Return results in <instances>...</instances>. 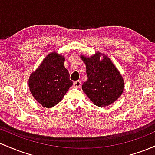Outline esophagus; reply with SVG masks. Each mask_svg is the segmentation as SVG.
Segmentation results:
<instances>
[{
	"label": "esophagus",
	"mask_w": 155,
	"mask_h": 155,
	"mask_svg": "<svg viewBox=\"0 0 155 155\" xmlns=\"http://www.w3.org/2000/svg\"><path fill=\"white\" fill-rule=\"evenodd\" d=\"M74 87L75 88H79V87H81V81H79V80H77V81H75L74 82Z\"/></svg>",
	"instance_id": "obj_1"
}]
</instances>
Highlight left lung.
Returning a JSON list of instances; mask_svg holds the SVG:
<instances>
[{"instance_id":"left-lung-1","label":"left lung","mask_w":155,"mask_h":155,"mask_svg":"<svg viewBox=\"0 0 155 155\" xmlns=\"http://www.w3.org/2000/svg\"><path fill=\"white\" fill-rule=\"evenodd\" d=\"M86 65L87 80L82 84L83 91L96 106H108L122 95L124 81L120 72L107 57L100 60L101 54L86 58L81 55Z\"/></svg>"}]
</instances>
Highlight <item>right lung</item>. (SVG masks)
<instances>
[{
    "label": "right lung",
    "mask_w": 155,
    "mask_h": 155,
    "mask_svg": "<svg viewBox=\"0 0 155 155\" xmlns=\"http://www.w3.org/2000/svg\"><path fill=\"white\" fill-rule=\"evenodd\" d=\"M64 62L63 56L51 53L30 76V90L44 107L51 108L58 104L73 85Z\"/></svg>",
    "instance_id": "add662e5"
}]
</instances>
